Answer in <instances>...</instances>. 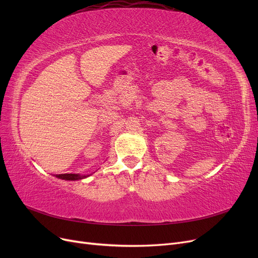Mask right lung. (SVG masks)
<instances>
[{"label":"right lung","instance_id":"obj_1","mask_svg":"<svg viewBox=\"0 0 258 258\" xmlns=\"http://www.w3.org/2000/svg\"><path fill=\"white\" fill-rule=\"evenodd\" d=\"M57 177L66 179V181H76V179H82L87 177L88 175H81L79 173H64V174H56Z\"/></svg>","mask_w":258,"mask_h":258}]
</instances>
